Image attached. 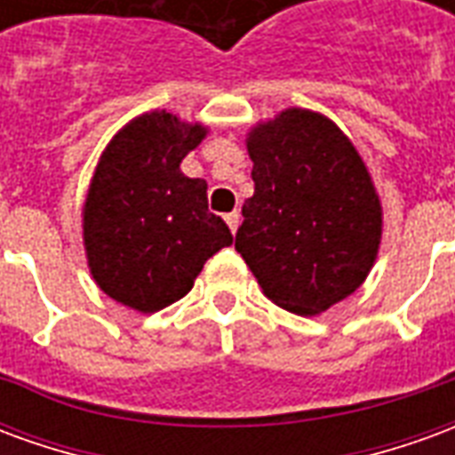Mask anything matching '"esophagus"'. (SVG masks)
<instances>
[{"label": "esophagus", "mask_w": 455, "mask_h": 455, "mask_svg": "<svg viewBox=\"0 0 455 455\" xmlns=\"http://www.w3.org/2000/svg\"><path fill=\"white\" fill-rule=\"evenodd\" d=\"M227 224H228V228H231V234H236V228H238V221H241V214H238L236 209H234V212H231V214H227Z\"/></svg>", "instance_id": "obj_1"}]
</instances>
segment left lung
<instances>
[{
  "instance_id": "8db88e82",
  "label": "left lung",
  "mask_w": 455,
  "mask_h": 455,
  "mask_svg": "<svg viewBox=\"0 0 455 455\" xmlns=\"http://www.w3.org/2000/svg\"><path fill=\"white\" fill-rule=\"evenodd\" d=\"M253 197L236 251L263 295L315 316L365 283L382 238V204L361 153L334 121L290 107L246 133Z\"/></svg>"
}]
</instances>
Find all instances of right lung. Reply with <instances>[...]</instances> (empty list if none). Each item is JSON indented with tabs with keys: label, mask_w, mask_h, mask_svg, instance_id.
<instances>
[{
	"label": "right lung",
	"mask_w": 455,
	"mask_h": 455,
	"mask_svg": "<svg viewBox=\"0 0 455 455\" xmlns=\"http://www.w3.org/2000/svg\"><path fill=\"white\" fill-rule=\"evenodd\" d=\"M207 133L165 109L140 114L114 133L90 180L87 267L104 295L140 315L182 299L209 258L234 241L209 212L207 182L180 170Z\"/></svg>",
	"instance_id": "1"
}]
</instances>
